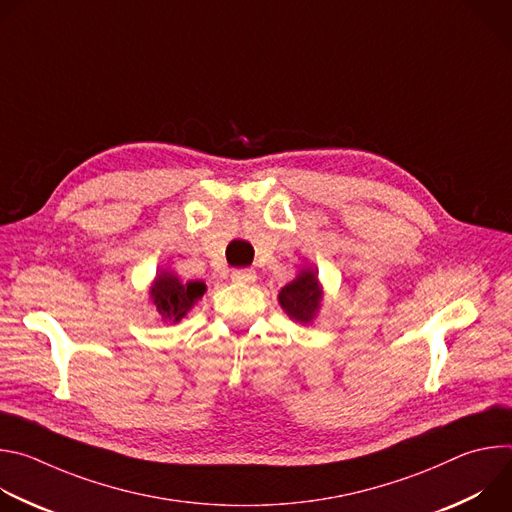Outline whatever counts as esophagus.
<instances>
[{
    "instance_id": "34e87169",
    "label": "esophagus",
    "mask_w": 512,
    "mask_h": 512,
    "mask_svg": "<svg viewBox=\"0 0 512 512\" xmlns=\"http://www.w3.org/2000/svg\"><path fill=\"white\" fill-rule=\"evenodd\" d=\"M231 279L235 283H253L257 279V273H255V269H235L231 273Z\"/></svg>"
}]
</instances>
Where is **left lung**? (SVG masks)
Returning a JSON list of instances; mask_svg holds the SVG:
<instances>
[{"mask_svg": "<svg viewBox=\"0 0 512 512\" xmlns=\"http://www.w3.org/2000/svg\"><path fill=\"white\" fill-rule=\"evenodd\" d=\"M277 302L281 310L289 316V320H296L300 324H312L318 318L324 302V287L318 279V269H300V273L294 279L281 287L277 294Z\"/></svg>", "mask_w": 512, "mask_h": 512, "instance_id": "1", "label": "left lung"}]
</instances>
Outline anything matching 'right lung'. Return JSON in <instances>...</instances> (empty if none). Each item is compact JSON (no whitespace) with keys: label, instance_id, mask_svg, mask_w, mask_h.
I'll return each instance as SVG.
<instances>
[{"label":"right lung","instance_id":"right-lung-1","mask_svg":"<svg viewBox=\"0 0 512 512\" xmlns=\"http://www.w3.org/2000/svg\"><path fill=\"white\" fill-rule=\"evenodd\" d=\"M150 304L154 306L158 320L166 324H178L202 296L206 294L204 281H182L174 271L160 269L150 283Z\"/></svg>","mask_w":512,"mask_h":512}]
</instances>
